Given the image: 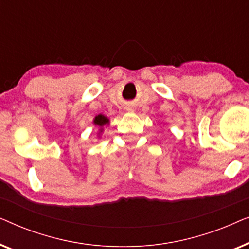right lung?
<instances>
[{
  "label": "right lung",
  "mask_w": 249,
  "mask_h": 249,
  "mask_svg": "<svg viewBox=\"0 0 249 249\" xmlns=\"http://www.w3.org/2000/svg\"><path fill=\"white\" fill-rule=\"evenodd\" d=\"M94 124H96V125H98V127H103L104 124H108V119L107 118V117H104V115H102V114H100V115H97L96 118H95V120H94ZM100 131H102V129Z\"/></svg>",
  "instance_id": "1"
}]
</instances>
